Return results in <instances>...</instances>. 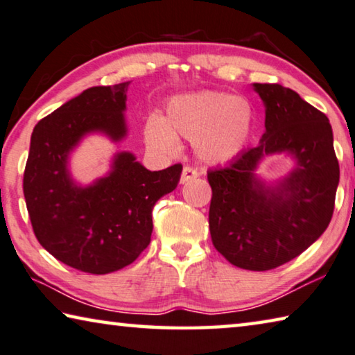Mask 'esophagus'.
<instances>
[{
    "label": "esophagus",
    "instance_id": "obj_1",
    "mask_svg": "<svg viewBox=\"0 0 355 355\" xmlns=\"http://www.w3.org/2000/svg\"><path fill=\"white\" fill-rule=\"evenodd\" d=\"M195 178H198V171H196L195 168H191V166H184L182 174H181V182L185 184V182H189Z\"/></svg>",
    "mask_w": 355,
    "mask_h": 355
}]
</instances>
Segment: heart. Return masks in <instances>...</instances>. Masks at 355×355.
Returning a JSON list of instances; mask_svg holds the SVG:
<instances>
[{
  "label": "heart",
  "mask_w": 355,
  "mask_h": 355,
  "mask_svg": "<svg viewBox=\"0 0 355 355\" xmlns=\"http://www.w3.org/2000/svg\"><path fill=\"white\" fill-rule=\"evenodd\" d=\"M252 124L253 110L245 98L206 91L173 98L166 119L150 116L144 125V139L162 153L178 149L176 135L195 139L201 159L218 164L241 153Z\"/></svg>",
  "instance_id": "heart-1"
}]
</instances>
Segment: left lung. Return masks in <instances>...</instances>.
Masks as SVG:
<instances>
[{
  "mask_svg": "<svg viewBox=\"0 0 355 355\" xmlns=\"http://www.w3.org/2000/svg\"><path fill=\"white\" fill-rule=\"evenodd\" d=\"M253 86L266 103V132L257 148L207 171L209 228L232 266L270 270L299 257L329 226L340 165L327 116L282 85ZM284 150L298 168L278 188H264L252 170L263 155Z\"/></svg>",
  "mask_w": 355,
  "mask_h": 355,
  "instance_id": "1",
  "label": "left lung"
}]
</instances>
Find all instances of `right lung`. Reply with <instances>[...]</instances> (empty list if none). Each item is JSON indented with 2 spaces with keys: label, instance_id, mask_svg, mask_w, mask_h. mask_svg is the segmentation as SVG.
Instances as JSON below:
<instances>
[{
  "label": "right lung",
  "instance_id": "add662e5",
  "mask_svg": "<svg viewBox=\"0 0 355 355\" xmlns=\"http://www.w3.org/2000/svg\"><path fill=\"white\" fill-rule=\"evenodd\" d=\"M129 81L94 86L36 124L23 193L37 241L61 263L88 274H110L132 264L149 245L153 209L179 182L182 165L149 171L129 153L116 155L110 176L81 189L67 173V155L86 133L114 141L125 135Z\"/></svg>",
  "mask_w": 355,
  "mask_h": 355
}]
</instances>
